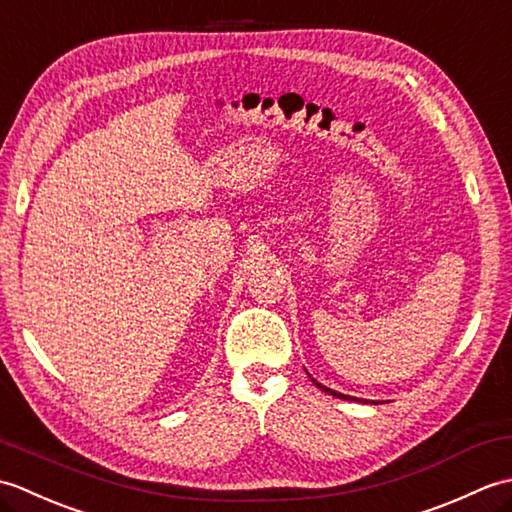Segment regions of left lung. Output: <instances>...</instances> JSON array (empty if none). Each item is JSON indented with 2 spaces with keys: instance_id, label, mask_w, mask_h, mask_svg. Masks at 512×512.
<instances>
[{
  "instance_id": "left-lung-1",
  "label": "left lung",
  "mask_w": 512,
  "mask_h": 512,
  "mask_svg": "<svg viewBox=\"0 0 512 512\" xmlns=\"http://www.w3.org/2000/svg\"><path fill=\"white\" fill-rule=\"evenodd\" d=\"M312 383L317 385L321 391H325V394H330V396H334V398H343V400H356V402H358V398H354V396H345V394H339V391H334V389H330V387H325V385L317 383V380H314V378H312Z\"/></svg>"
}]
</instances>
